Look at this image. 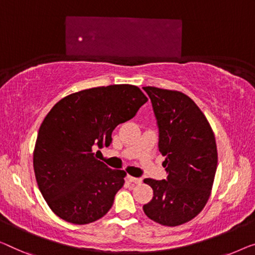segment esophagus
Segmentation results:
<instances>
[{
	"instance_id": "34e87169",
	"label": "esophagus",
	"mask_w": 255,
	"mask_h": 255,
	"mask_svg": "<svg viewBox=\"0 0 255 255\" xmlns=\"http://www.w3.org/2000/svg\"><path fill=\"white\" fill-rule=\"evenodd\" d=\"M127 180L130 182V183H134V184H140L142 183V178H138V177H132V176H127Z\"/></svg>"
}]
</instances>
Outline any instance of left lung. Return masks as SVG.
<instances>
[{
  "label": "left lung",
  "mask_w": 255,
  "mask_h": 255,
  "mask_svg": "<svg viewBox=\"0 0 255 255\" xmlns=\"http://www.w3.org/2000/svg\"><path fill=\"white\" fill-rule=\"evenodd\" d=\"M159 131L158 149L165 157L166 180L145 178L153 198L143 206L152 221L167 227L183 225L198 215L210 197L218 151L206 117L180 91L144 87Z\"/></svg>",
  "instance_id": "1"
}]
</instances>
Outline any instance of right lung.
<instances>
[{
    "mask_svg": "<svg viewBox=\"0 0 255 255\" xmlns=\"http://www.w3.org/2000/svg\"><path fill=\"white\" fill-rule=\"evenodd\" d=\"M146 102L138 87L113 85L68 95L50 110L37 132L33 166L40 191L57 216L87 225L109 212L126 173L109 168L94 151L109 146L113 129Z\"/></svg>",
    "mask_w": 255,
    "mask_h": 255,
    "instance_id": "add662e5",
    "label": "right lung"
}]
</instances>
